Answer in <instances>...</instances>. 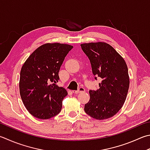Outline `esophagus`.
<instances>
[{
    "label": "esophagus",
    "mask_w": 150,
    "mask_h": 150,
    "mask_svg": "<svg viewBox=\"0 0 150 150\" xmlns=\"http://www.w3.org/2000/svg\"><path fill=\"white\" fill-rule=\"evenodd\" d=\"M83 91H85V89L83 87H80L78 90H74V91H72V92L75 93V94H78V93H80Z\"/></svg>",
    "instance_id": "1"
}]
</instances>
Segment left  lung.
Segmentation results:
<instances>
[{
	"label": "left lung",
	"mask_w": 150,
	"mask_h": 150,
	"mask_svg": "<svg viewBox=\"0 0 150 150\" xmlns=\"http://www.w3.org/2000/svg\"><path fill=\"white\" fill-rule=\"evenodd\" d=\"M81 47L89 59L93 75L102 79L99 89L89 91L90 99L85 104V112L96 120L112 117L122 108L127 95V65L114 47L106 42L84 43Z\"/></svg>",
	"instance_id": "obj_1"
}]
</instances>
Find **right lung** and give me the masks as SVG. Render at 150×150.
<instances>
[{"label":"right lung","mask_w":150,"mask_h":150,"mask_svg":"<svg viewBox=\"0 0 150 150\" xmlns=\"http://www.w3.org/2000/svg\"><path fill=\"white\" fill-rule=\"evenodd\" d=\"M73 46L47 43L34 51L23 64L19 92L25 108L34 117L47 120L61 112L67 90L59 87V71Z\"/></svg>","instance_id":"1"}]
</instances>
